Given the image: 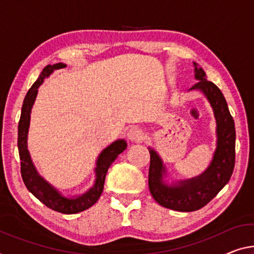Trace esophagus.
<instances>
[{"mask_svg": "<svg viewBox=\"0 0 254 254\" xmlns=\"http://www.w3.org/2000/svg\"><path fill=\"white\" fill-rule=\"evenodd\" d=\"M145 137V134L142 128H139L137 126H132L130 128H128L127 130V138L131 140V142H139V140L144 139Z\"/></svg>", "mask_w": 254, "mask_h": 254, "instance_id": "1", "label": "esophagus"}]
</instances>
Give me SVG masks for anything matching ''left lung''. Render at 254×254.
Listing matches in <instances>:
<instances>
[{
    "label": "left lung",
    "instance_id": "obj_1",
    "mask_svg": "<svg viewBox=\"0 0 254 254\" xmlns=\"http://www.w3.org/2000/svg\"><path fill=\"white\" fill-rule=\"evenodd\" d=\"M197 83L189 91H198L209 101L216 119L217 144L208 168L198 176L168 183L167 169L159 153L150 152L149 189L160 205L176 211L190 212L203 208L231 179L235 165V124L219 88L206 79L204 70L194 62Z\"/></svg>",
    "mask_w": 254,
    "mask_h": 254
}]
</instances>
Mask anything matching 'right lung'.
Segmentation results:
<instances>
[{
    "label": "right lung",
    "instance_id": "1",
    "mask_svg": "<svg viewBox=\"0 0 254 254\" xmlns=\"http://www.w3.org/2000/svg\"><path fill=\"white\" fill-rule=\"evenodd\" d=\"M65 67H67V64H62V62L56 64H48L43 69L40 77L37 78V80L35 81L28 93H27L25 100H23L21 116L18 125V150L21 161V177L29 192L35 197H37L42 203H44L48 208L54 210V211L72 214L84 211V210L91 208L93 204L96 203V201L99 200L101 194L103 192L105 175L108 173L109 167L111 166V163L115 161L122 152L126 150L127 143L125 139H117L102 150L96 159L94 184L83 194L75 195V196L71 197L65 196L57 187H54L44 177L41 176L34 165L28 151V145H27L30 125V114H32L33 105L35 103V100H36L38 87L43 84L45 78H48L54 70Z\"/></svg>",
    "mask_w": 254,
    "mask_h": 254
}]
</instances>
